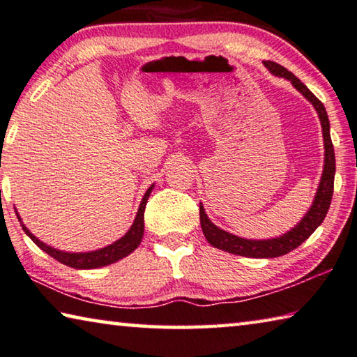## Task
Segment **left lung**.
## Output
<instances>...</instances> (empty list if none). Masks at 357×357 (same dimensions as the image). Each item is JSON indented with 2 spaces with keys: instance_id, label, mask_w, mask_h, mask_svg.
<instances>
[{
  "instance_id": "8db88e82",
  "label": "left lung",
  "mask_w": 357,
  "mask_h": 357,
  "mask_svg": "<svg viewBox=\"0 0 357 357\" xmlns=\"http://www.w3.org/2000/svg\"><path fill=\"white\" fill-rule=\"evenodd\" d=\"M264 66L273 75H278V77H284L291 80V84H293L296 89L313 104V107L317 109L319 121H321V128H323L324 169H323V175H321V182L318 186L317 196H314V201L312 204L310 210H308L305 217L301 220V223H297L289 232H286L283 236L275 237V238H267V241H248V238L237 237L234 236V234L220 229L218 226H215L212 221L208 220L202 204H199L201 226L207 242L210 245H213L215 248L227 251V253H232V255L247 256V258H277V256H283L299 247V245L302 242H305L307 238L314 232V229L323 223L327 210L331 207L332 192H334L335 153H334V145H332V140H331V125H329V119H327L324 104L321 102L319 99L314 96L313 93L308 90L293 73L283 68L282 64H278L275 61H264Z\"/></svg>"
}]
</instances>
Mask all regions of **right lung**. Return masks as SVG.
Here are the masks:
<instances>
[{
  "label": "right lung",
  "instance_id": "right-lung-1",
  "mask_svg": "<svg viewBox=\"0 0 357 357\" xmlns=\"http://www.w3.org/2000/svg\"><path fill=\"white\" fill-rule=\"evenodd\" d=\"M151 190H153V185L150 186L147 192L144 195L142 201H140L137 215H136V218H134V223L131 225L130 231H128L123 237L119 238V241L114 242L112 245L104 247L101 250L86 251V253H68V251H60L56 248L49 247V245H45L44 242H40L38 237L33 236L30 229H26L25 225H22V227H23V231H25L26 236L30 237L40 250L45 251L47 255H50L52 258L56 259L58 262H61V264H64V266L73 267V268H98L102 266H109L119 259H123L125 256L132 253V251L139 247V243L144 237V210H145V206H147V201H149ZM17 218L20 220L19 213H17Z\"/></svg>",
  "mask_w": 357,
  "mask_h": 357
}]
</instances>
